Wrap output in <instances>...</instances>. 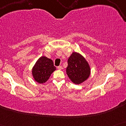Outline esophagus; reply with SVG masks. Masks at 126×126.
Here are the masks:
<instances>
[{"instance_id": "34e87169", "label": "esophagus", "mask_w": 126, "mask_h": 126, "mask_svg": "<svg viewBox=\"0 0 126 126\" xmlns=\"http://www.w3.org/2000/svg\"><path fill=\"white\" fill-rule=\"evenodd\" d=\"M57 69H59V70H62V69H63V67H62L61 66H58L57 67Z\"/></svg>"}]
</instances>
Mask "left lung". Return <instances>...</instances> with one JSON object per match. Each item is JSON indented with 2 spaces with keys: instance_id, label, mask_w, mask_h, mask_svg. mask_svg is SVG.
Listing matches in <instances>:
<instances>
[{
  "instance_id": "8db88e82",
  "label": "left lung",
  "mask_w": 126,
  "mask_h": 126,
  "mask_svg": "<svg viewBox=\"0 0 126 126\" xmlns=\"http://www.w3.org/2000/svg\"><path fill=\"white\" fill-rule=\"evenodd\" d=\"M66 74L75 84H80L89 78L91 68L88 61L81 54L73 52L68 60Z\"/></svg>"
}]
</instances>
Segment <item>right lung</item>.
<instances>
[{
  "label": "right lung",
  "mask_w": 126,
  "mask_h": 126,
  "mask_svg": "<svg viewBox=\"0 0 126 126\" xmlns=\"http://www.w3.org/2000/svg\"><path fill=\"white\" fill-rule=\"evenodd\" d=\"M56 70L52 60L45 56H41L32 68V75L38 83L44 84L49 80L52 73Z\"/></svg>",
  "instance_id": "1"
}]
</instances>
